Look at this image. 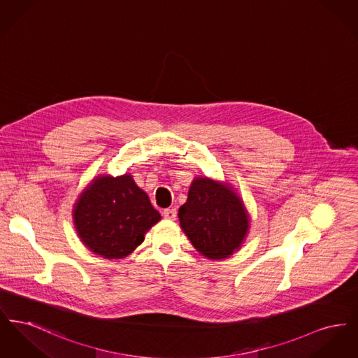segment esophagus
Returning <instances> with one entry per match:
<instances>
[{
	"label": "esophagus",
	"mask_w": 358,
	"mask_h": 358,
	"mask_svg": "<svg viewBox=\"0 0 358 358\" xmlns=\"http://www.w3.org/2000/svg\"><path fill=\"white\" fill-rule=\"evenodd\" d=\"M162 216H164L165 219H168V220H176V217H177V210H176L174 208L165 209V210L162 212Z\"/></svg>",
	"instance_id": "34e87169"
}]
</instances>
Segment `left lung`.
I'll list each match as a JSON object with an SVG mask.
<instances>
[{"label":"left lung","mask_w":358,"mask_h":358,"mask_svg":"<svg viewBox=\"0 0 358 358\" xmlns=\"http://www.w3.org/2000/svg\"><path fill=\"white\" fill-rule=\"evenodd\" d=\"M178 219L193 247L210 260L238 251L250 228V215L234 187L208 177L192 181Z\"/></svg>","instance_id":"1"}]
</instances>
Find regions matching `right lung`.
I'll return each instance as SVG.
<instances>
[{
    "label": "right lung",
    "instance_id": "right-lung-1",
    "mask_svg": "<svg viewBox=\"0 0 358 358\" xmlns=\"http://www.w3.org/2000/svg\"><path fill=\"white\" fill-rule=\"evenodd\" d=\"M73 222L85 247L104 259L130 255L161 220L130 174L98 176L73 205Z\"/></svg>",
    "mask_w": 358,
    "mask_h": 358
}]
</instances>
